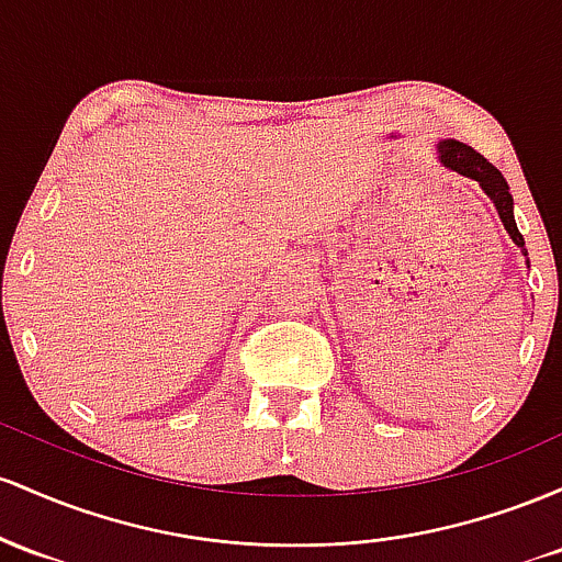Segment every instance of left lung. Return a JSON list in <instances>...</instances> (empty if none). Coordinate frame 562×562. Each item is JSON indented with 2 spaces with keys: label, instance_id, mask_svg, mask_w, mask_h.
Listing matches in <instances>:
<instances>
[{
  "label": "left lung",
  "instance_id": "left-lung-1",
  "mask_svg": "<svg viewBox=\"0 0 562 562\" xmlns=\"http://www.w3.org/2000/svg\"><path fill=\"white\" fill-rule=\"evenodd\" d=\"M438 154H440V161H443L449 169H453V172H459V175H464V178L481 182L485 196L494 201V206H496V212H499L504 228H507L509 236H513V241L522 249V255L528 257L526 241H522L518 225H515L509 186H507V180H504V175L499 172V169H496L488 159H483V156L477 154L475 148H470V145H464L459 140H443L438 145Z\"/></svg>",
  "mask_w": 562,
  "mask_h": 562
}]
</instances>
